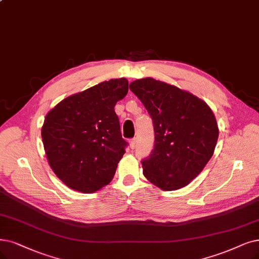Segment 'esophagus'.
Masks as SVG:
<instances>
[{"mask_svg":"<svg viewBox=\"0 0 259 259\" xmlns=\"http://www.w3.org/2000/svg\"><path fill=\"white\" fill-rule=\"evenodd\" d=\"M130 147L131 149H135L136 147V138H133L130 140Z\"/></svg>","mask_w":259,"mask_h":259,"instance_id":"34e87169","label":"esophagus"}]
</instances>
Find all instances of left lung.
<instances>
[{"instance_id": "8db88e82", "label": "left lung", "mask_w": 259, "mask_h": 259, "mask_svg": "<svg viewBox=\"0 0 259 259\" xmlns=\"http://www.w3.org/2000/svg\"><path fill=\"white\" fill-rule=\"evenodd\" d=\"M130 89L153 120L155 144L141 163L143 175L162 190L187 186L211 158L219 128L210 107L188 91L146 77Z\"/></svg>"}]
</instances>
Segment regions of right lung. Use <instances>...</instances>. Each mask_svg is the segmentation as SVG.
Masks as SVG:
<instances>
[{
    "label": "right lung",
    "instance_id": "right-lung-1",
    "mask_svg": "<svg viewBox=\"0 0 259 259\" xmlns=\"http://www.w3.org/2000/svg\"><path fill=\"white\" fill-rule=\"evenodd\" d=\"M126 78H115L64 99L46 116L41 137L50 167L69 188L92 193L108 185L125 153L115 112L127 95Z\"/></svg>",
    "mask_w": 259,
    "mask_h": 259
}]
</instances>
